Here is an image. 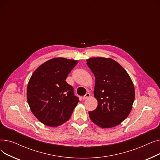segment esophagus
<instances>
[{"label":"esophagus","mask_w":160,"mask_h":160,"mask_svg":"<svg viewBox=\"0 0 160 160\" xmlns=\"http://www.w3.org/2000/svg\"><path fill=\"white\" fill-rule=\"evenodd\" d=\"M89 97H90V93H87L83 97V100L88 99V98H89Z\"/></svg>","instance_id":"esophagus-1"}]
</instances>
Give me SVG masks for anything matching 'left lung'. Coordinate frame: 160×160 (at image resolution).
<instances>
[{
  "mask_svg": "<svg viewBox=\"0 0 160 160\" xmlns=\"http://www.w3.org/2000/svg\"><path fill=\"white\" fill-rule=\"evenodd\" d=\"M87 65L95 77L94 96L98 101L89 112L91 120L103 128L121 123L130 114L135 98V89L130 76L112 58H91Z\"/></svg>",
  "mask_w": 160,
  "mask_h": 160,
  "instance_id": "obj_1",
  "label": "left lung"
}]
</instances>
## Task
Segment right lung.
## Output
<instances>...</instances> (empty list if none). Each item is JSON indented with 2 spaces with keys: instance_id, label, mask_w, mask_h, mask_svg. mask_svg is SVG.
Returning <instances> with one entry per match:
<instances>
[{
  "instance_id": "obj_1",
  "label": "right lung",
  "mask_w": 160,
  "mask_h": 160,
  "mask_svg": "<svg viewBox=\"0 0 160 160\" xmlns=\"http://www.w3.org/2000/svg\"><path fill=\"white\" fill-rule=\"evenodd\" d=\"M78 62L53 58L32 74L27 86V100L32 113L43 124L56 127L70 119L79 100L65 80Z\"/></svg>"
}]
</instances>
